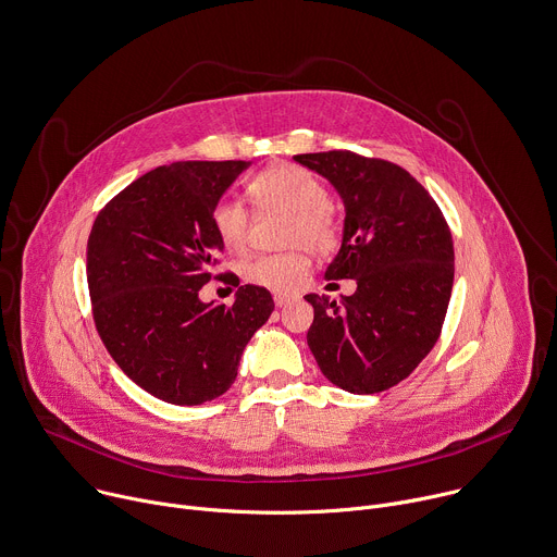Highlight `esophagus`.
<instances>
[{"instance_id":"1","label":"esophagus","mask_w":557,"mask_h":557,"mask_svg":"<svg viewBox=\"0 0 557 557\" xmlns=\"http://www.w3.org/2000/svg\"><path fill=\"white\" fill-rule=\"evenodd\" d=\"M294 298H296L294 294H283V292H276V294H274V305H276V307H285V305H287V302H292Z\"/></svg>"}]
</instances>
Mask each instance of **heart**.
Masks as SVG:
<instances>
[{"label": "heart", "instance_id": "obj_1", "mask_svg": "<svg viewBox=\"0 0 557 557\" xmlns=\"http://www.w3.org/2000/svg\"><path fill=\"white\" fill-rule=\"evenodd\" d=\"M248 193L261 212H287L289 219L283 228V244L292 248L278 255L257 257L246 265L244 274L259 287L294 292L307 278L309 250L326 252L338 237L336 219L324 203L326 188L302 166L276 164L252 177ZM250 224V210L237 199H221L212 208L214 233L228 252L246 250Z\"/></svg>", "mask_w": 557, "mask_h": 557}]
</instances>
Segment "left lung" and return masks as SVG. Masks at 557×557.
<instances>
[{
    "label": "left lung",
    "mask_w": 557,
    "mask_h": 557,
    "mask_svg": "<svg viewBox=\"0 0 557 557\" xmlns=\"http://www.w3.org/2000/svg\"><path fill=\"white\" fill-rule=\"evenodd\" d=\"M294 160L324 177L345 206L343 244L324 278H354L341 300L307 294V345L322 375L354 395L406 380L434 347L455 283L450 228L401 166L349 151Z\"/></svg>",
    "instance_id": "1"
}]
</instances>
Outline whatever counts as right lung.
<instances>
[{
    "label": "right lung",
    "mask_w": 557,
    "mask_h": 557,
    "mask_svg": "<svg viewBox=\"0 0 557 557\" xmlns=\"http://www.w3.org/2000/svg\"><path fill=\"white\" fill-rule=\"evenodd\" d=\"M250 164L158 166L111 199L91 226L87 285L98 336L132 382L166 404L224 395L274 311L272 294L257 285H242L231 307L199 298L224 252L212 208Z\"/></svg>",
    "instance_id": "right-lung-1"
}]
</instances>
